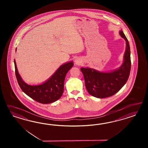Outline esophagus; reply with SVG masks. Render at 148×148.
<instances>
[{
  "label": "esophagus",
  "mask_w": 148,
  "mask_h": 148,
  "mask_svg": "<svg viewBox=\"0 0 148 148\" xmlns=\"http://www.w3.org/2000/svg\"><path fill=\"white\" fill-rule=\"evenodd\" d=\"M80 62V60H79L78 59H76L75 60V63L76 64H79V63Z\"/></svg>",
  "instance_id": "1"
}]
</instances>
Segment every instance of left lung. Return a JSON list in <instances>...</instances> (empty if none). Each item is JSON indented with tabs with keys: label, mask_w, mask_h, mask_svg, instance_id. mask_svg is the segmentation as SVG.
<instances>
[{
	"label": "left lung",
	"mask_w": 148,
	"mask_h": 148,
	"mask_svg": "<svg viewBox=\"0 0 148 148\" xmlns=\"http://www.w3.org/2000/svg\"><path fill=\"white\" fill-rule=\"evenodd\" d=\"M120 35L125 40L124 62L118 69L109 72H101L90 68H81L86 89L89 94L98 98H105L116 94L125 84L131 69L130 45L122 30Z\"/></svg>",
	"instance_id": "8db88e82"
}]
</instances>
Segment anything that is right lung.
<instances>
[{"label":"right lung","mask_w":148,"mask_h":148,"mask_svg":"<svg viewBox=\"0 0 148 148\" xmlns=\"http://www.w3.org/2000/svg\"><path fill=\"white\" fill-rule=\"evenodd\" d=\"M14 63L16 76L23 92L36 101L44 104L54 103L60 98L64 90L66 75L74 65L73 61L64 63L45 82L38 85L32 86L23 80L18 73L15 60Z\"/></svg>","instance_id":"obj_1"}]
</instances>
